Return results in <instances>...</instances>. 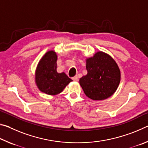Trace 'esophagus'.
Segmentation results:
<instances>
[{"label": "esophagus", "mask_w": 148, "mask_h": 148, "mask_svg": "<svg viewBox=\"0 0 148 148\" xmlns=\"http://www.w3.org/2000/svg\"><path fill=\"white\" fill-rule=\"evenodd\" d=\"M72 79H73L74 82H77V81H78V76H74V77H72Z\"/></svg>", "instance_id": "1"}]
</instances>
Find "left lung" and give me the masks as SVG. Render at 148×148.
Wrapping results in <instances>:
<instances>
[{
    "instance_id": "left-lung-1",
    "label": "left lung",
    "mask_w": 148,
    "mask_h": 148,
    "mask_svg": "<svg viewBox=\"0 0 148 148\" xmlns=\"http://www.w3.org/2000/svg\"><path fill=\"white\" fill-rule=\"evenodd\" d=\"M86 61L87 74L79 79L85 94L97 101L109 98L116 91L121 80V72L116 62L101 51Z\"/></svg>"
}]
</instances>
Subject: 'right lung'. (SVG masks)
<instances>
[{"label": "right lung", "instance_id": "add662e5", "mask_svg": "<svg viewBox=\"0 0 148 148\" xmlns=\"http://www.w3.org/2000/svg\"><path fill=\"white\" fill-rule=\"evenodd\" d=\"M57 55L54 50L45 53L35 71V83L38 89L49 95H56L63 91L72 80L64 73L57 72Z\"/></svg>", "mask_w": 148, "mask_h": 148}]
</instances>
